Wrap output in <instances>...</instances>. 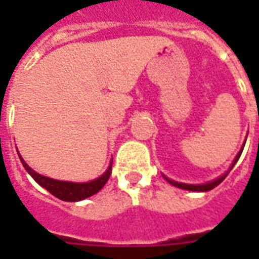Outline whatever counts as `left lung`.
Returning a JSON list of instances; mask_svg holds the SVG:
<instances>
[{"instance_id":"left-lung-1","label":"left lung","mask_w":259,"mask_h":259,"mask_svg":"<svg viewBox=\"0 0 259 259\" xmlns=\"http://www.w3.org/2000/svg\"><path fill=\"white\" fill-rule=\"evenodd\" d=\"M245 144V141H244ZM244 144H243V147H241V150H240L239 152H237V155H236V158L233 159V163L230 165V168H229L228 172H225V174L222 175V176H219V178H217V179L211 180V182H208V183H204V185H187V183H179V182H175V180L169 179V178H166L165 175H162L163 178H165V180L168 182V183H170L172 186H175V187H179V189H183V190H189V191H209L212 190V189H215L218 185H221L223 180H225V178L228 176V174L232 170V168H233L234 165H236V162L239 161L240 155H241V152H243V148H244Z\"/></svg>"}]
</instances>
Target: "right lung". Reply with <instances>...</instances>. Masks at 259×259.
<instances>
[{"label":"right lung","mask_w":259,"mask_h":259,"mask_svg":"<svg viewBox=\"0 0 259 259\" xmlns=\"http://www.w3.org/2000/svg\"><path fill=\"white\" fill-rule=\"evenodd\" d=\"M19 158L22 165L25 166L26 170L29 172V175H30L33 179L36 180L38 185L44 187L47 191H50L53 195H55L59 200L70 201V202L84 200L87 197H91V195L98 193L105 186V183L109 179V176H111V170H112V161H111L108 169L100 178L91 180V182H85V183H73V182H64V180L51 179V178H47V176H42V175L37 174L36 170H33L23 161V158L20 157V154Z\"/></svg>","instance_id":"right-lung-1"}]
</instances>
